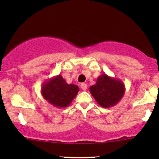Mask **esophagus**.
Wrapping results in <instances>:
<instances>
[{"label":"esophagus","mask_w":159,"mask_h":159,"mask_svg":"<svg viewBox=\"0 0 159 159\" xmlns=\"http://www.w3.org/2000/svg\"><path fill=\"white\" fill-rule=\"evenodd\" d=\"M81 88L83 90H86L87 89V84L85 83H82L81 84Z\"/></svg>","instance_id":"obj_1"}]
</instances>
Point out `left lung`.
Segmentation results:
<instances>
[{"mask_svg":"<svg viewBox=\"0 0 159 159\" xmlns=\"http://www.w3.org/2000/svg\"><path fill=\"white\" fill-rule=\"evenodd\" d=\"M123 82L106 74L98 76L96 84L90 87V92L98 105L102 107L114 106L125 93Z\"/></svg>","mask_w":159,"mask_h":159,"instance_id":"1","label":"left lung"}]
</instances>
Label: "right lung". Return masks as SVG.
Returning a JSON list of instances; mask_svg holds the SVG:
<instances>
[{"instance_id":"1","label":"right lung","mask_w":159,"mask_h":159,"mask_svg":"<svg viewBox=\"0 0 159 159\" xmlns=\"http://www.w3.org/2000/svg\"><path fill=\"white\" fill-rule=\"evenodd\" d=\"M78 91L77 85L67 84L61 75L45 81L41 87L43 97L53 106L59 108L68 107Z\"/></svg>"}]
</instances>
